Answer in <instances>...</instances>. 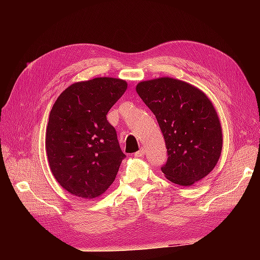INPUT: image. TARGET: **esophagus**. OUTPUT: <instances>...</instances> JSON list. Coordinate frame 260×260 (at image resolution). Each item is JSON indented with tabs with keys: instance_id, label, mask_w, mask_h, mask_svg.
<instances>
[{
	"instance_id": "obj_1",
	"label": "esophagus",
	"mask_w": 260,
	"mask_h": 260,
	"mask_svg": "<svg viewBox=\"0 0 260 260\" xmlns=\"http://www.w3.org/2000/svg\"><path fill=\"white\" fill-rule=\"evenodd\" d=\"M145 154V149L144 148H141L140 151H138L137 153H135V156L138 157V158H140V157H143Z\"/></svg>"
}]
</instances>
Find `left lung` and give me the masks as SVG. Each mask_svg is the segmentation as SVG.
Returning a JSON list of instances; mask_svg holds the SVG:
<instances>
[{
  "instance_id": "1",
  "label": "left lung",
  "mask_w": 260,
  "mask_h": 260,
  "mask_svg": "<svg viewBox=\"0 0 260 260\" xmlns=\"http://www.w3.org/2000/svg\"><path fill=\"white\" fill-rule=\"evenodd\" d=\"M155 115L168 159L161 171L171 182L191 186L210 174L222 151V129L210 100L196 86L161 77L137 84Z\"/></svg>"
}]
</instances>
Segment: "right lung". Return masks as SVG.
Returning a JSON list of instances; mask_svg holds the SVG:
<instances>
[{
  "instance_id": "add662e5",
  "label": "right lung",
  "mask_w": 260,
  "mask_h": 260,
  "mask_svg": "<svg viewBox=\"0 0 260 260\" xmlns=\"http://www.w3.org/2000/svg\"><path fill=\"white\" fill-rule=\"evenodd\" d=\"M127 86L117 78H94L69 85L54 103L46 155L54 178L70 194L95 199L114 182L125 155L106 115Z\"/></svg>"
}]
</instances>
